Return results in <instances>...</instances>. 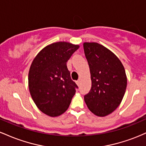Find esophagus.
I'll list each match as a JSON object with an SVG mask.
<instances>
[{
  "instance_id": "esophagus-1",
  "label": "esophagus",
  "mask_w": 146,
  "mask_h": 146,
  "mask_svg": "<svg viewBox=\"0 0 146 146\" xmlns=\"http://www.w3.org/2000/svg\"><path fill=\"white\" fill-rule=\"evenodd\" d=\"M76 84H78V86H80V80H78V81H76Z\"/></svg>"
}]
</instances>
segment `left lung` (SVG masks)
<instances>
[{
    "mask_svg": "<svg viewBox=\"0 0 146 146\" xmlns=\"http://www.w3.org/2000/svg\"><path fill=\"white\" fill-rule=\"evenodd\" d=\"M83 46L92 82L84 101L93 114L105 117L116 109L124 96L127 86L124 67L113 52L103 45L84 42Z\"/></svg>",
    "mask_w": 146,
    "mask_h": 146,
    "instance_id": "obj_1",
    "label": "left lung"
}]
</instances>
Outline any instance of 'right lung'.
Returning a JSON list of instances; mask_svg holds the SVG:
<instances>
[{
	"label": "right lung",
	"instance_id": "1",
	"mask_svg": "<svg viewBox=\"0 0 146 146\" xmlns=\"http://www.w3.org/2000/svg\"><path fill=\"white\" fill-rule=\"evenodd\" d=\"M79 47L66 42L53 43L42 49L31 63L28 76L30 94L37 107L48 116L64 113L78 88L66 62Z\"/></svg>",
	"mask_w": 146,
	"mask_h": 146
}]
</instances>
